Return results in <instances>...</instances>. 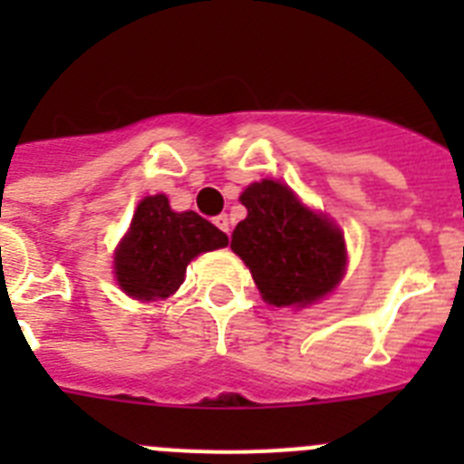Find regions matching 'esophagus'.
Returning <instances> with one entry per match:
<instances>
[{"instance_id":"obj_1","label":"esophagus","mask_w":464,"mask_h":464,"mask_svg":"<svg viewBox=\"0 0 464 464\" xmlns=\"http://www.w3.org/2000/svg\"><path fill=\"white\" fill-rule=\"evenodd\" d=\"M213 223H216V227L223 229L225 235L229 237V229H232V223H229L227 213H220V216H216V218H213Z\"/></svg>"}]
</instances>
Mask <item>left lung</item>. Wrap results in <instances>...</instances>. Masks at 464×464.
<instances>
[{"mask_svg": "<svg viewBox=\"0 0 464 464\" xmlns=\"http://www.w3.org/2000/svg\"><path fill=\"white\" fill-rule=\"evenodd\" d=\"M239 199L248 216L229 246L251 269L267 304L299 309L337 288L346 272V241L327 216L269 179L251 183Z\"/></svg>", "mask_w": 464, "mask_h": 464, "instance_id": "1", "label": "left lung"}]
</instances>
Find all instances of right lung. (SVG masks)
<instances>
[{
  "label": "right lung",
  "instance_id": "obj_1",
  "mask_svg": "<svg viewBox=\"0 0 464 464\" xmlns=\"http://www.w3.org/2000/svg\"><path fill=\"white\" fill-rule=\"evenodd\" d=\"M227 246V235L195 211H174L167 195L143 197L113 256V274L125 295L141 302L167 299L199 253Z\"/></svg>",
  "mask_w": 464,
  "mask_h": 464
}]
</instances>
